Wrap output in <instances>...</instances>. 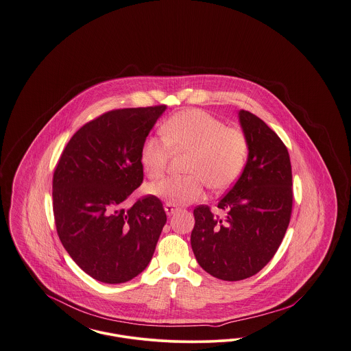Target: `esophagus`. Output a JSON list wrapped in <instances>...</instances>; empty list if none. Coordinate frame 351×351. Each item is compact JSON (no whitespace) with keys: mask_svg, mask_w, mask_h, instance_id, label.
<instances>
[{"mask_svg":"<svg viewBox=\"0 0 351 351\" xmlns=\"http://www.w3.org/2000/svg\"><path fill=\"white\" fill-rule=\"evenodd\" d=\"M165 210H166L167 216H172V215L178 210V206L173 205V204H171V202H167V204L165 205Z\"/></svg>","mask_w":351,"mask_h":351,"instance_id":"1","label":"esophagus"}]
</instances>
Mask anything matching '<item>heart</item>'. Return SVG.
Here are the masks:
<instances>
[{"instance_id":"obj_1","label":"heart","mask_w":351,"mask_h":351,"mask_svg":"<svg viewBox=\"0 0 351 351\" xmlns=\"http://www.w3.org/2000/svg\"><path fill=\"white\" fill-rule=\"evenodd\" d=\"M162 135L147 136L141 147V163L151 179H159L167 171L171 149L192 151L186 166L189 175L150 186L154 195L173 205L200 200L206 184L213 191L229 188L246 165L249 142L245 133L200 109L171 116L162 125Z\"/></svg>"}]
</instances>
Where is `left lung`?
<instances>
[{
	"instance_id": "8db88e82",
	"label": "left lung",
	"mask_w": 351,
	"mask_h": 351,
	"mask_svg": "<svg viewBox=\"0 0 351 351\" xmlns=\"http://www.w3.org/2000/svg\"><path fill=\"white\" fill-rule=\"evenodd\" d=\"M239 121L249 158L232 189L218 201L225 217L208 205L195 208L191 245L212 276L237 282L258 274L274 258L291 221L293 191L289 154L267 125L247 110Z\"/></svg>"
}]
</instances>
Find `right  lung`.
Listing matches in <instances>:
<instances>
[{
  "instance_id": "add662e5",
  "label": "right lung",
  "mask_w": 351,
  "mask_h": 351,
  "mask_svg": "<svg viewBox=\"0 0 351 351\" xmlns=\"http://www.w3.org/2000/svg\"><path fill=\"white\" fill-rule=\"evenodd\" d=\"M166 105L106 112L86 122L60 155L52 210L62 245L93 279L125 283L150 263L167 216L147 195L126 201L143 182L141 147Z\"/></svg>"
}]
</instances>
